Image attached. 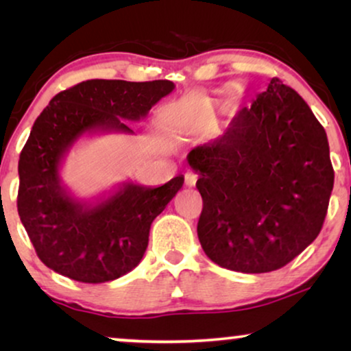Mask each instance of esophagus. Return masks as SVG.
Here are the masks:
<instances>
[{
  "label": "esophagus",
  "instance_id": "esophagus-1",
  "mask_svg": "<svg viewBox=\"0 0 351 351\" xmlns=\"http://www.w3.org/2000/svg\"><path fill=\"white\" fill-rule=\"evenodd\" d=\"M195 184H196V176L191 174V172L185 174V185L186 186H195Z\"/></svg>",
  "mask_w": 351,
  "mask_h": 351
}]
</instances>
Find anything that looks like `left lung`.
<instances>
[{
  "mask_svg": "<svg viewBox=\"0 0 351 351\" xmlns=\"http://www.w3.org/2000/svg\"><path fill=\"white\" fill-rule=\"evenodd\" d=\"M186 161L199 174L201 247L217 265L278 270L319 234L334 186L328 136L281 80L271 78L222 137L195 147Z\"/></svg>",
  "mask_w": 351,
  "mask_h": 351,
  "instance_id": "obj_1",
  "label": "left lung"
}]
</instances>
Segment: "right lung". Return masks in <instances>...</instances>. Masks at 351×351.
I'll use <instances>...</instances> for the list:
<instances>
[{
  "mask_svg": "<svg viewBox=\"0 0 351 351\" xmlns=\"http://www.w3.org/2000/svg\"><path fill=\"white\" fill-rule=\"evenodd\" d=\"M167 80L132 83L88 80L62 90L43 110L19 160L17 210L40 261L80 282L113 281L138 265L152 222L184 185L123 182L94 201L75 198L60 169L84 136L134 134L126 121L145 118L174 90Z\"/></svg>",
  "mask_w": 351,
  "mask_h": 351,
  "instance_id": "add662e5",
  "label": "right lung"
}]
</instances>
